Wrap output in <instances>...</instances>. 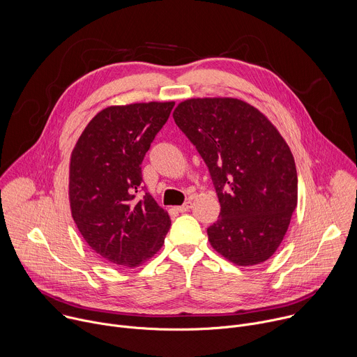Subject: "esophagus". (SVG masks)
<instances>
[{
  "label": "esophagus",
  "instance_id": "obj_1",
  "mask_svg": "<svg viewBox=\"0 0 357 357\" xmlns=\"http://www.w3.org/2000/svg\"><path fill=\"white\" fill-rule=\"evenodd\" d=\"M192 208V202L190 200H188V202H185L182 206H178L176 207V210L179 211V213H185V211H189Z\"/></svg>",
  "mask_w": 357,
  "mask_h": 357
}]
</instances>
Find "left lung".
Returning <instances> with one entry per match:
<instances>
[{"label":"left lung","mask_w":357,"mask_h":357,"mask_svg":"<svg viewBox=\"0 0 357 357\" xmlns=\"http://www.w3.org/2000/svg\"><path fill=\"white\" fill-rule=\"evenodd\" d=\"M172 116L204 160L218 196L210 245L238 266L268 261L297 206V169L286 140L261 110L236 98H190Z\"/></svg>","instance_id":"obj_1"}]
</instances>
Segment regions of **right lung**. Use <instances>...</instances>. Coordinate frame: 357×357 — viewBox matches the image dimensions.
I'll return each instance as SVG.
<instances>
[{
  "mask_svg": "<svg viewBox=\"0 0 357 357\" xmlns=\"http://www.w3.org/2000/svg\"><path fill=\"white\" fill-rule=\"evenodd\" d=\"M174 105L107 106L92 117L71 153V215L106 262L136 268L164 244L171 218L142 186V162Z\"/></svg>",
  "mask_w": 357,
  "mask_h": 357,
  "instance_id": "right-lung-1",
  "label": "right lung"
}]
</instances>
